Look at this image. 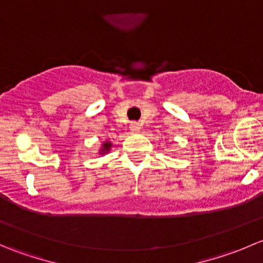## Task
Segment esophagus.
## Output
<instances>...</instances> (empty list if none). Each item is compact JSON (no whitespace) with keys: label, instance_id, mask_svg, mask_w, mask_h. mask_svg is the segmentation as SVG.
<instances>
[{"label":"esophagus","instance_id":"34e87169","mask_svg":"<svg viewBox=\"0 0 263 263\" xmlns=\"http://www.w3.org/2000/svg\"><path fill=\"white\" fill-rule=\"evenodd\" d=\"M140 128H141V124L137 123V122H132V123L129 124V129H131V132H134V134L139 132Z\"/></svg>","mask_w":263,"mask_h":263}]
</instances>
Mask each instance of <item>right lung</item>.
<instances>
[{"label": "right lung", "instance_id": "1", "mask_svg": "<svg viewBox=\"0 0 263 263\" xmlns=\"http://www.w3.org/2000/svg\"><path fill=\"white\" fill-rule=\"evenodd\" d=\"M112 146H113L112 141L105 140V141L102 142V146H100L99 150H98V154H99V155H107V154L110 151V148H112Z\"/></svg>", "mask_w": 263, "mask_h": 263}]
</instances>
